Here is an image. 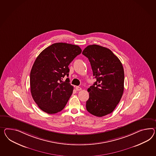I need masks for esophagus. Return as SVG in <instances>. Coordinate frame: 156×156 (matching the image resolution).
<instances>
[{"label": "esophagus", "mask_w": 156, "mask_h": 156, "mask_svg": "<svg viewBox=\"0 0 156 156\" xmlns=\"http://www.w3.org/2000/svg\"><path fill=\"white\" fill-rule=\"evenodd\" d=\"M75 89H76V90L77 91H80V90H81V88L80 87H78V86L76 87H75Z\"/></svg>", "instance_id": "1"}]
</instances>
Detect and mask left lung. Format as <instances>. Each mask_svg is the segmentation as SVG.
Returning a JSON list of instances; mask_svg holds the SVG:
<instances>
[{
  "label": "left lung",
  "instance_id": "obj_1",
  "mask_svg": "<svg viewBox=\"0 0 156 156\" xmlns=\"http://www.w3.org/2000/svg\"><path fill=\"white\" fill-rule=\"evenodd\" d=\"M82 54L88 58L97 80L88 89L87 110L96 116L106 115L114 111L123 93V66L110 49L99 45H89Z\"/></svg>",
  "mask_w": 156,
  "mask_h": 156
}]
</instances>
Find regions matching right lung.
<instances>
[{
	"label": "right lung",
	"instance_id": "right-lung-1",
	"mask_svg": "<svg viewBox=\"0 0 156 156\" xmlns=\"http://www.w3.org/2000/svg\"><path fill=\"white\" fill-rule=\"evenodd\" d=\"M77 45L55 43L45 48L37 56L30 74L32 97L38 106L48 114L62 111L72 95L73 87L67 78L68 68L81 52Z\"/></svg>",
	"mask_w": 156,
	"mask_h": 156
}]
</instances>
